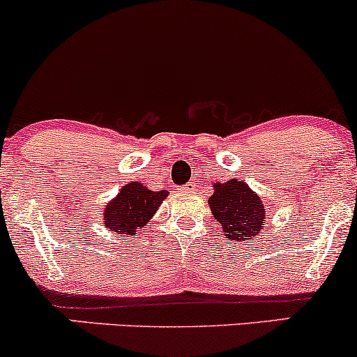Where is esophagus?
I'll use <instances>...</instances> for the list:
<instances>
[{
  "mask_svg": "<svg viewBox=\"0 0 357 357\" xmlns=\"http://www.w3.org/2000/svg\"><path fill=\"white\" fill-rule=\"evenodd\" d=\"M183 190H187V192H194V190H195V183H194V182L185 183V187H183Z\"/></svg>",
  "mask_w": 357,
  "mask_h": 357,
  "instance_id": "34e87169",
  "label": "esophagus"
}]
</instances>
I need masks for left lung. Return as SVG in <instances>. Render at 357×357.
<instances>
[{"label":"left lung","mask_w":357,"mask_h":357,"mask_svg":"<svg viewBox=\"0 0 357 357\" xmlns=\"http://www.w3.org/2000/svg\"><path fill=\"white\" fill-rule=\"evenodd\" d=\"M209 206L231 241L251 239L263 229L265 206L243 180H227L214 185Z\"/></svg>","instance_id":"8db88e82"}]
</instances>
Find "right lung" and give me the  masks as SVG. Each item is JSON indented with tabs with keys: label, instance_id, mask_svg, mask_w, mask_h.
I'll use <instances>...</instances> for the list:
<instances>
[{
	"label": "right lung",
	"instance_id": "obj_1",
	"mask_svg": "<svg viewBox=\"0 0 357 357\" xmlns=\"http://www.w3.org/2000/svg\"><path fill=\"white\" fill-rule=\"evenodd\" d=\"M167 195V190L153 192L138 182L126 183L118 197L104 207V224L114 232L135 236L136 231L146 226Z\"/></svg>",
	"mask_w": 357,
	"mask_h": 357
}]
</instances>
